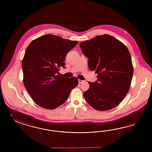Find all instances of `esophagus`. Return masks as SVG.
<instances>
[{
  "label": "esophagus",
  "mask_w": 152,
  "mask_h": 152,
  "mask_svg": "<svg viewBox=\"0 0 152 152\" xmlns=\"http://www.w3.org/2000/svg\"><path fill=\"white\" fill-rule=\"evenodd\" d=\"M83 81H84L81 80H78V83H83Z\"/></svg>",
  "instance_id": "1"
}]
</instances>
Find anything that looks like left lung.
I'll return each instance as SVG.
<instances>
[{
    "label": "left lung",
    "instance_id": "8db88e82",
    "mask_svg": "<svg viewBox=\"0 0 152 152\" xmlns=\"http://www.w3.org/2000/svg\"><path fill=\"white\" fill-rule=\"evenodd\" d=\"M80 46L89 69L97 74L96 81L88 82L90 88L83 94L86 101L99 111L118 106L128 92L133 75L128 49L109 34L97 36Z\"/></svg>",
    "mask_w": 152,
    "mask_h": 152
}]
</instances>
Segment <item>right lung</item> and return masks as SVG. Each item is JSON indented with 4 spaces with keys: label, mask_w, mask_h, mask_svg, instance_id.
<instances>
[{
    "label": "right lung",
    "mask_w": 152,
    "mask_h": 152,
    "mask_svg": "<svg viewBox=\"0 0 152 152\" xmlns=\"http://www.w3.org/2000/svg\"><path fill=\"white\" fill-rule=\"evenodd\" d=\"M78 42L52 34L33 40L28 46L22 61L23 83L38 106L54 109L64 104L78 79L58 76L59 68L64 67L67 53Z\"/></svg>",
    "instance_id": "add662e5"
}]
</instances>
